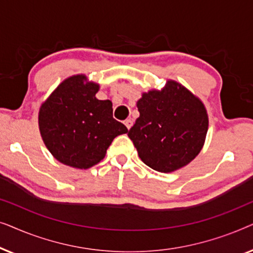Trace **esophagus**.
<instances>
[{
  "mask_svg": "<svg viewBox=\"0 0 253 253\" xmlns=\"http://www.w3.org/2000/svg\"><path fill=\"white\" fill-rule=\"evenodd\" d=\"M124 124H126V126L127 127V129L130 130V127L132 126V124H133V122H132V120H130V119H127V120H126L124 121Z\"/></svg>",
  "mask_w": 253,
  "mask_h": 253,
  "instance_id": "obj_1",
  "label": "esophagus"
}]
</instances>
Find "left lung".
Listing matches in <instances>:
<instances>
[{"label":"left lung","mask_w":253,"mask_h":253,"mask_svg":"<svg viewBox=\"0 0 253 253\" xmlns=\"http://www.w3.org/2000/svg\"><path fill=\"white\" fill-rule=\"evenodd\" d=\"M139 117L127 132L140 160L157 171L172 172L200 153L209 130L206 107L185 86L168 79L144 92Z\"/></svg>","instance_id":"obj_1"}]
</instances>
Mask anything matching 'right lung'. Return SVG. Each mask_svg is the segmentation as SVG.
Returning a JSON list of instances; mask_svg holds the SVG:
<instances>
[{
    "label": "right lung",
    "instance_id": "obj_1",
    "mask_svg": "<svg viewBox=\"0 0 253 253\" xmlns=\"http://www.w3.org/2000/svg\"><path fill=\"white\" fill-rule=\"evenodd\" d=\"M100 85L79 74L65 78L41 103L38 123L41 138L61 164L88 169L106 157L114 138L126 133L113 119L110 100H99Z\"/></svg>",
    "mask_w": 253,
    "mask_h": 253
}]
</instances>
